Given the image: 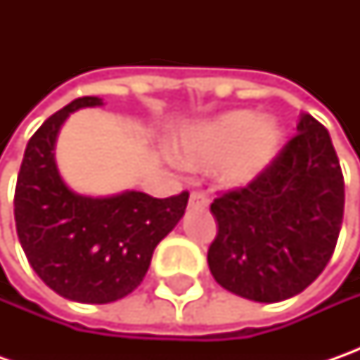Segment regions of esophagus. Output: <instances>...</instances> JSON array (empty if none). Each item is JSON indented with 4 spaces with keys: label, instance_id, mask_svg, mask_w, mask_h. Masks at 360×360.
<instances>
[{
    "label": "esophagus",
    "instance_id": "obj_1",
    "mask_svg": "<svg viewBox=\"0 0 360 360\" xmlns=\"http://www.w3.org/2000/svg\"><path fill=\"white\" fill-rule=\"evenodd\" d=\"M208 204V196L202 192V190H194L190 194V200H188V206L190 208H198V206H206Z\"/></svg>",
    "mask_w": 360,
    "mask_h": 360
}]
</instances>
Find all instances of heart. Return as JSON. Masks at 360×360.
Listing matches in <instances>:
<instances>
[{
    "label": "heart",
    "instance_id": "obj_1",
    "mask_svg": "<svg viewBox=\"0 0 360 360\" xmlns=\"http://www.w3.org/2000/svg\"><path fill=\"white\" fill-rule=\"evenodd\" d=\"M281 142L283 130L274 120H256L252 112L240 110L192 131L180 154L192 166L226 162L224 180L229 184H246L272 162Z\"/></svg>",
    "mask_w": 360,
    "mask_h": 360
}]
</instances>
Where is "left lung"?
Here are the masks:
<instances>
[{"mask_svg":"<svg viewBox=\"0 0 360 360\" xmlns=\"http://www.w3.org/2000/svg\"><path fill=\"white\" fill-rule=\"evenodd\" d=\"M295 134L246 186L210 204L214 281L238 297L278 302L325 270L345 214V178L326 128L302 114Z\"/></svg>","mask_w":360,"mask_h":360,"instance_id":"8db88e82","label":"left lung"}]
</instances>
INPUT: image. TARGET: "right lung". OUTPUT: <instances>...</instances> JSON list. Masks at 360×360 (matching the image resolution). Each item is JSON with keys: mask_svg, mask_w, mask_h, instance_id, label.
<instances>
[{"mask_svg": "<svg viewBox=\"0 0 360 360\" xmlns=\"http://www.w3.org/2000/svg\"><path fill=\"white\" fill-rule=\"evenodd\" d=\"M100 104L77 98L37 128L13 196L18 238L35 274L60 297L91 304L114 302L140 286L154 248L178 224L190 196L184 190L170 198L144 192L86 198L63 184L53 162L58 130L77 108Z\"/></svg>", "mask_w": 360, "mask_h": 360, "instance_id": "add662e5", "label": "right lung"}]
</instances>
